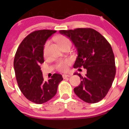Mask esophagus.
Listing matches in <instances>:
<instances>
[{
	"label": "esophagus",
	"mask_w": 129,
	"mask_h": 129,
	"mask_svg": "<svg viewBox=\"0 0 129 129\" xmlns=\"http://www.w3.org/2000/svg\"><path fill=\"white\" fill-rule=\"evenodd\" d=\"M70 76L69 75H62V78L63 79H66L67 78H69Z\"/></svg>",
	"instance_id": "34e87169"
}]
</instances>
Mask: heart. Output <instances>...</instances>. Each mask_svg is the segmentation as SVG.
I'll return each mask as SVG.
<instances>
[{"instance_id":"heart-1","label":"heart","mask_w":129,"mask_h":129,"mask_svg":"<svg viewBox=\"0 0 129 129\" xmlns=\"http://www.w3.org/2000/svg\"><path fill=\"white\" fill-rule=\"evenodd\" d=\"M56 41L59 43L60 46L62 47L63 46L68 44H70L69 39L67 38L64 36H62V35H59V36H57L55 38ZM50 45V41H48L45 42V45L44 47V50H43V53H44V55L46 56L48 54V47H49ZM71 60L70 59H63L59 60L56 63V68L58 70L59 72H66L69 69V66L71 64Z\"/></svg>"}]
</instances>
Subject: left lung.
<instances>
[{
  "label": "left lung",
  "instance_id": "8db88e82",
  "mask_svg": "<svg viewBox=\"0 0 129 129\" xmlns=\"http://www.w3.org/2000/svg\"><path fill=\"white\" fill-rule=\"evenodd\" d=\"M76 47L78 57L74 68L84 67L87 73L81 78V84L74 88L75 94L84 101L96 103L106 96L116 74L115 56L110 44L95 29L79 28L60 30Z\"/></svg>",
  "mask_w": 129,
  "mask_h": 129
}]
</instances>
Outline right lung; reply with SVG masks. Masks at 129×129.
<instances>
[{
	"instance_id": "right-lung-1",
	"label": "right lung",
	"mask_w": 129,
	"mask_h": 129,
	"mask_svg": "<svg viewBox=\"0 0 129 129\" xmlns=\"http://www.w3.org/2000/svg\"><path fill=\"white\" fill-rule=\"evenodd\" d=\"M56 32L41 29L31 33L20 43L14 57V72L20 91L26 99L38 104L54 97L63 80L61 75L54 73L44 81L40 67L44 62L43 50L46 41Z\"/></svg>"
}]
</instances>
